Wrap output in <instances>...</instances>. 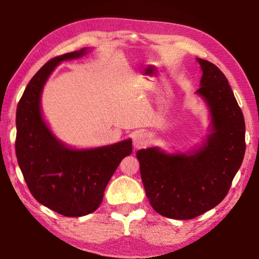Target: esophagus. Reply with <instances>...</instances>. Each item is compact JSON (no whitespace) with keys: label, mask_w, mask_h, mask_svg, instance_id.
<instances>
[{"label":"esophagus","mask_w":259,"mask_h":259,"mask_svg":"<svg viewBox=\"0 0 259 259\" xmlns=\"http://www.w3.org/2000/svg\"><path fill=\"white\" fill-rule=\"evenodd\" d=\"M147 143H148V139H147V136L145 134H142V133L135 134L134 138H133V144H134L135 148L145 147Z\"/></svg>","instance_id":"esophagus-1"}]
</instances>
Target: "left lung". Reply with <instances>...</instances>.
Here are the masks:
<instances>
[{
    "label": "left lung",
    "instance_id": "8db88e82",
    "mask_svg": "<svg viewBox=\"0 0 259 259\" xmlns=\"http://www.w3.org/2000/svg\"><path fill=\"white\" fill-rule=\"evenodd\" d=\"M202 96L211 112L212 134L194 154H165L159 148L137 152L150 203L161 216L192 219L216 207L229 193L243 161L245 124L229 81L216 65L198 58Z\"/></svg>",
    "mask_w": 259,
    "mask_h": 259
}]
</instances>
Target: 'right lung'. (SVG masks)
Returning <instances> with one entry per match:
<instances>
[{
  "mask_svg": "<svg viewBox=\"0 0 259 259\" xmlns=\"http://www.w3.org/2000/svg\"><path fill=\"white\" fill-rule=\"evenodd\" d=\"M80 51L57 56L42 66L26 87L17 106L16 155L35 200L66 217H81L97 210L104 191L122 159L133 152L131 140L87 151L59 143L43 122L41 93L60 61L78 58Z\"/></svg>",
  "mask_w": 259,
  "mask_h": 259,
  "instance_id": "obj_1",
  "label": "right lung"
}]
</instances>
